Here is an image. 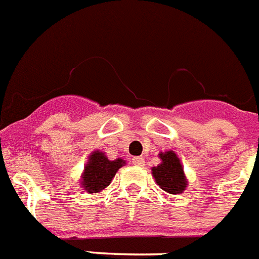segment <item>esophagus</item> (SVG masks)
Listing matches in <instances>:
<instances>
[{
    "label": "esophagus",
    "instance_id": "34e87169",
    "mask_svg": "<svg viewBox=\"0 0 259 259\" xmlns=\"http://www.w3.org/2000/svg\"><path fill=\"white\" fill-rule=\"evenodd\" d=\"M132 162H134V165H138V166H144V158L143 157H134L132 158Z\"/></svg>",
    "mask_w": 259,
    "mask_h": 259
}]
</instances>
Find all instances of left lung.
Segmentation results:
<instances>
[{
  "label": "left lung",
  "mask_w": 259,
  "mask_h": 259,
  "mask_svg": "<svg viewBox=\"0 0 259 259\" xmlns=\"http://www.w3.org/2000/svg\"><path fill=\"white\" fill-rule=\"evenodd\" d=\"M162 162L152 169L157 185L169 194H181L186 189V178L183 174L180 158L173 151L160 153Z\"/></svg>",
  "instance_id": "1"
}]
</instances>
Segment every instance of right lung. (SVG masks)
Returning a JSON list of instances; mask_svg holds the SVG:
<instances>
[{
    "label": "right lung",
    "mask_w": 259,
    "mask_h": 259,
    "mask_svg": "<svg viewBox=\"0 0 259 259\" xmlns=\"http://www.w3.org/2000/svg\"><path fill=\"white\" fill-rule=\"evenodd\" d=\"M124 160L118 158L110 161L102 152H93L86 163L82 176V187L88 193H99L111 183L119 167L124 165Z\"/></svg>",
    "instance_id": "1"
}]
</instances>
